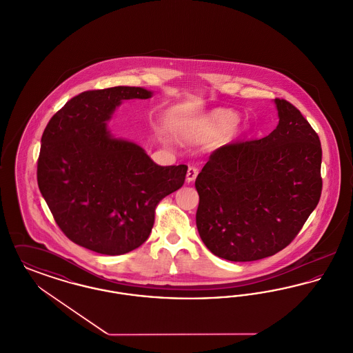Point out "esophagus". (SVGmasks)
I'll list each match as a JSON object with an SVG mask.
<instances>
[{"label":"esophagus","mask_w":353,"mask_h":353,"mask_svg":"<svg viewBox=\"0 0 353 353\" xmlns=\"http://www.w3.org/2000/svg\"><path fill=\"white\" fill-rule=\"evenodd\" d=\"M197 174H199V168H196V167H189L188 173H186V181H188V183H192L193 180H196Z\"/></svg>","instance_id":"esophagus-1"}]
</instances>
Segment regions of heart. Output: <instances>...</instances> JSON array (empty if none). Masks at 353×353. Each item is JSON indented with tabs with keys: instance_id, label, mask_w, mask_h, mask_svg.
Returning <instances> with one entry per match:
<instances>
[{
	"instance_id": "b5f03b06",
	"label": "heart",
	"mask_w": 353,
	"mask_h": 353,
	"mask_svg": "<svg viewBox=\"0 0 353 353\" xmlns=\"http://www.w3.org/2000/svg\"><path fill=\"white\" fill-rule=\"evenodd\" d=\"M238 121V115L230 110H216L208 117L192 121L188 125V132L197 137H206L221 134L233 128Z\"/></svg>"
}]
</instances>
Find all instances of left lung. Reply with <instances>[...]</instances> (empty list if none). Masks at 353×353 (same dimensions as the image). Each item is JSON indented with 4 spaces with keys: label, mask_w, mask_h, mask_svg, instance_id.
Wrapping results in <instances>:
<instances>
[{
    "label": "left lung",
    "mask_w": 353,
    "mask_h": 353,
    "mask_svg": "<svg viewBox=\"0 0 353 353\" xmlns=\"http://www.w3.org/2000/svg\"><path fill=\"white\" fill-rule=\"evenodd\" d=\"M275 104L279 124L269 136L219 147L196 179L197 229L219 258L250 262L283 250L319 202V136L294 104Z\"/></svg>",
    "instance_id": "1"
}]
</instances>
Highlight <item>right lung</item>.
<instances>
[{
	"label": "right lung",
	"mask_w": 353,
	"mask_h": 353,
	"mask_svg": "<svg viewBox=\"0 0 353 353\" xmlns=\"http://www.w3.org/2000/svg\"><path fill=\"white\" fill-rule=\"evenodd\" d=\"M151 97L127 85L84 91L43 131L39 190L63 234L88 250L121 255L143 245L159 202L184 185L186 165L160 167L141 147L105 128L121 101Z\"/></svg>",
	"instance_id": "1"
}]
</instances>
